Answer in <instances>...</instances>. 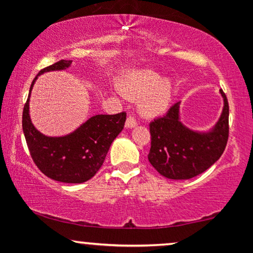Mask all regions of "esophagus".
Here are the masks:
<instances>
[{"mask_svg":"<svg viewBox=\"0 0 253 253\" xmlns=\"http://www.w3.org/2000/svg\"><path fill=\"white\" fill-rule=\"evenodd\" d=\"M136 120L133 117H128L127 118V120H126V123H125V127H126V128H133V127H135L136 126Z\"/></svg>","mask_w":253,"mask_h":253,"instance_id":"esophagus-1","label":"esophagus"}]
</instances>
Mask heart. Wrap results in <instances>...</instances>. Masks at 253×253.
I'll list each match as a JSON object with an SVG mask.
<instances>
[{
    "label": "heart",
    "mask_w": 253,
    "mask_h": 253,
    "mask_svg": "<svg viewBox=\"0 0 253 253\" xmlns=\"http://www.w3.org/2000/svg\"><path fill=\"white\" fill-rule=\"evenodd\" d=\"M119 89L130 100H138V109L145 118H156L169 108L172 84L149 69L129 72L119 83Z\"/></svg>",
    "instance_id": "1"
}]
</instances>
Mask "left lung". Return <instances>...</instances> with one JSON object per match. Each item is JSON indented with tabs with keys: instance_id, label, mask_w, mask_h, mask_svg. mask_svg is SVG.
<instances>
[{
	"instance_id": "obj_1",
	"label": "left lung",
	"mask_w": 253,
	"mask_h": 253,
	"mask_svg": "<svg viewBox=\"0 0 253 253\" xmlns=\"http://www.w3.org/2000/svg\"><path fill=\"white\" fill-rule=\"evenodd\" d=\"M223 107L219 120L207 130H194L181 121L177 102L163 118L150 124L151 165L169 179L193 178L211 168L225 151L228 139V102L222 90Z\"/></svg>"
}]
</instances>
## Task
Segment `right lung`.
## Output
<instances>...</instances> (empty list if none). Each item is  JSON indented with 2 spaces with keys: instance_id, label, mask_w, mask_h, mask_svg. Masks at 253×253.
<instances>
[{
  "instance_id": "add662e5",
  "label": "right lung",
  "mask_w": 253,
  "mask_h": 253,
  "mask_svg": "<svg viewBox=\"0 0 253 253\" xmlns=\"http://www.w3.org/2000/svg\"><path fill=\"white\" fill-rule=\"evenodd\" d=\"M72 60H59L42 69L32 82L22 113V129L32 158L39 170L54 181L83 183L102 167L108 150L124 129L126 113L94 115L74 132L60 136L42 134L34 127L30 115V98L38 76L70 68Z\"/></svg>"
}]
</instances>
